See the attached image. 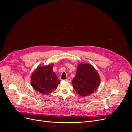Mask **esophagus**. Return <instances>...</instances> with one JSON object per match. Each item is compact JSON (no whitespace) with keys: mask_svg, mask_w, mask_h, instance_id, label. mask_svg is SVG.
I'll return each mask as SVG.
<instances>
[{"mask_svg":"<svg viewBox=\"0 0 132 132\" xmlns=\"http://www.w3.org/2000/svg\"><path fill=\"white\" fill-rule=\"evenodd\" d=\"M71 78H68L66 80H65V81H67V82H71Z\"/></svg>","mask_w":132,"mask_h":132,"instance_id":"obj_1","label":"esophagus"}]
</instances>
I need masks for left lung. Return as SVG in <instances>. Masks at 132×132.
I'll return each instance as SVG.
<instances>
[{
  "instance_id": "1",
  "label": "left lung",
  "mask_w": 132,
  "mask_h": 132,
  "mask_svg": "<svg viewBox=\"0 0 132 132\" xmlns=\"http://www.w3.org/2000/svg\"><path fill=\"white\" fill-rule=\"evenodd\" d=\"M101 82L100 75L90 64L80 63L77 66V74L72 84L75 91L81 96L93 94L96 91Z\"/></svg>"
}]
</instances>
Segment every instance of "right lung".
I'll return each mask as SVG.
<instances>
[{"label":"right lung","mask_w":132,"mask_h":132,"mask_svg":"<svg viewBox=\"0 0 132 132\" xmlns=\"http://www.w3.org/2000/svg\"><path fill=\"white\" fill-rule=\"evenodd\" d=\"M53 64L38 66L31 76L33 88L43 94H48L57 89L60 83L57 75L53 71Z\"/></svg>","instance_id":"right-lung-1"}]
</instances>
